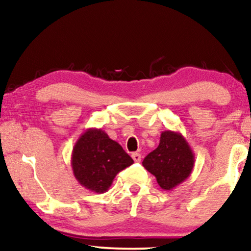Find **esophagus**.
<instances>
[{"label": "esophagus", "instance_id": "obj_1", "mask_svg": "<svg viewBox=\"0 0 251 251\" xmlns=\"http://www.w3.org/2000/svg\"><path fill=\"white\" fill-rule=\"evenodd\" d=\"M131 156L135 162H140V160H142V155L139 153H132Z\"/></svg>", "mask_w": 251, "mask_h": 251}]
</instances>
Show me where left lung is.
Returning a JSON list of instances; mask_svg holds the SVG:
<instances>
[{
	"instance_id": "8db88e82",
	"label": "left lung",
	"mask_w": 251,
	"mask_h": 251,
	"mask_svg": "<svg viewBox=\"0 0 251 251\" xmlns=\"http://www.w3.org/2000/svg\"><path fill=\"white\" fill-rule=\"evenodd\" d=\"M162 190L170 191L186 180L194 167V153L180 132L166 130L160 144L143 161Z\"/></svg>"
}]
</instances>
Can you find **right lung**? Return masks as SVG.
I'll return each instance as SVG.
<instances>
[{
	"label": "right lung",
	"instance_id": "add662e5",
	"mask_svg": "<svg viewBox=\"0 0 251 251\" xmlns=\"http://www.w3.org/2000/svg\"><path fill=\"white\" fill-rule=\"evenodd\" d=\"M132 163L133 160L119 143L96 128L82 133L71 159L73 174L81 186L98 194L108 191L116 175Z\"/></svg>",
	"mask_w": 251,
	"mask_h": 251
}]
</instances>
